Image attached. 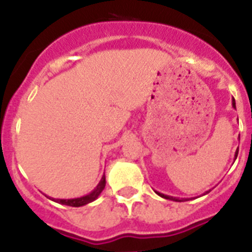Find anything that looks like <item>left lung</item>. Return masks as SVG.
<instances>
[{
  "label": "left lung",
  "instance_id": "1",
  "mask_svg": "<svg viewBox=\"0 0 252 252\" xmlns=\"http://www.w3.org/2000/svg\"><path fill=\"white\" fill-rule=\"evenodd\" d=\"M232 107L236 110V102H235V99H233V98H232ZM237 154H239V149H237V150H236V153H235V160H236V158H237ZM155 193H157L158 195H160L161 198H165V199H169V201H174V202H186V201H189V199H192V198H180V199H179V198H177V197H171V195L162 194V193L157 192V190H155ZM207 193H208V190H207L206 193H203V195L207 194Z\"/></svg>",
  "mask_w": 252,
  "mask_h": 252
}]
</instances>
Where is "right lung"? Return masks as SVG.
<instances>
[{"mask_svg": "<svg viewBox=\"0 0 252 252\" xmlns=\"http://www.w3.org/2000/svg\"><path fill=\"white\" fill-rule=\"evenodd\" d=\"M104 187H106V177H104L103 174V177L101 178V180H99V183L97 184V187L93 189L92 192L88 193V194L86 195H82V197H78V198H69V199H63V198H53V197H49V195H46V197H48L49 199H51V201L57 202V203L59 204H64V206L82 207L91 203V202L95 201V199L99 197V194L102 193V190L104 189Z\"/></svg>", "mask_w": 252, "mask_h": 252, "instance_id": "obj_1", "label": "right lung"}]
</instances>
